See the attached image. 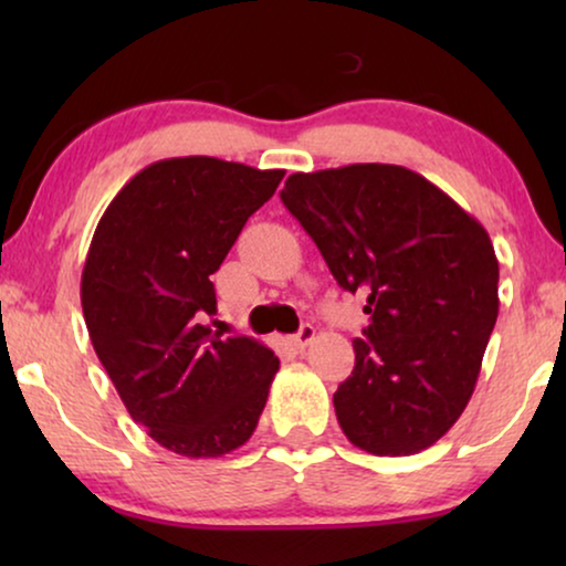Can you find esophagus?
I'll return each mask as SVG.
<instances>
[{
  "mask_svg": "<svg viewBox=\"0 0 566 566\" xmlns=\"http://www.w3.org/2000/svg\"><path fill=\"white\" fill-rule=\"evenodd\" d=\"M314 335H316V329L312 327V324H301V329L293 335V345L306 347L314 339Z\"/></svg>",
  "mask_w": 566,
  "mask_h": 566,
  "instance_id": "34e87169",
  "label": "esophagus"
}]
</instances>
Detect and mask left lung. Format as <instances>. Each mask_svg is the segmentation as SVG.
I'll use <instances>...</instances> for the list:
<instances>
[{
	"instance_id": "left-lung-1",
	"label": "left lung",
	"mask_w": 566,
	"mask_h": 566,
	"mask_svg": "<svg viewBox=\"0 0 566 566\" xmlns=\"http://www.w3.org/2000/svg\"><path fill=\"white\" fill-rule=\"evenodd\" d=\"M370 324L337 386V422L374 455L438 443L467 409L497 322L500 265L474 216L399 165L296 172L281 190Z\"/></svg>"
}]
</instances>
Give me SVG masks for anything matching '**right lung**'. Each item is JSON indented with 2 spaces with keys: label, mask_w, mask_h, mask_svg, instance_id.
Masks as SVG:
<instances>
[{
  "label": "right lung",
  "mask_w": 566,
  "mask_h": 566,
  "mask_svg": "<svg viewBox=\"0 0 566 566\" xmlns=\"http://www.w3.org/2000/svg\"><path fill=\"white\" fill-rule=\"evenodd\" d=\"M283 169L216 157L144 167L105 208L82 270V312L128 415L167 451L219 459L252 438L281 360L206 327L211 275Z\"/></svg>",
  "instance_id": "obj_1"
}]
</instances>
